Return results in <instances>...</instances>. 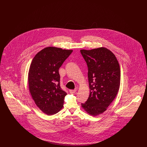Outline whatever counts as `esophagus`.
Here are the masks:
<instances>
[{
    "label": "esophagus",
    "mask_w": 147,
    "mask_h": 147,
    "mask_svg": "<svg viewBox=\"0 0 147 147\" xmlns=\"http://www.w3.org/2000/svg\"><path fill=\"white\" fill-rule=\"evenodd\" d=\"M69 92L70 94H75L76 92V90H70Z\"/></svg>",
    "instance_id": "obj_1"
}]
</instances>
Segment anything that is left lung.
<instances>
[{
    "instance_id": "obj_1",
    "label": "left lung",
    "mask_w": 147,
    "mask_h": 147,
    "mask_svg": "<svg viewBox=\"0 0 147 147\" xmlns=\"http://www.w3.org/2000/svg\"><path fill=\"white\" fill-rule=\"evenodd\" d=\"M80 52L88 65L90 90L88 99L82 107L89 115L96 116L106 111L118 93L119 64L115 55L105 47L81 49Z\"/></svg>"
}]
</instances>
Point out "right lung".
I'll use <instances>...</instances> for the list:
<instances>
[{"label": "right lung", "mask_w": 147, "mask_h": 147, "mask_svg": "<svg viewBox=\"0 0 147 147\" xmlns=\"http://www.w3.org/2000/svg\"><path fill=\"white\" fill-rule=\"evenodd\" d=\"M73 50L48 47L35 55L28 73L29 91L36 105L47 115L63 108L67 95L60 87L59 68Z\"/></svg>", "instance_id": "add662e5"}]
</instances>
